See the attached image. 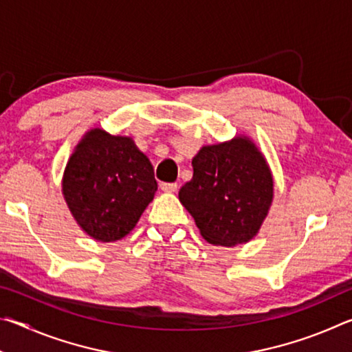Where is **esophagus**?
<instances>
[{"label": "esophagus", "instance_id": "esophagus-1", "mask_svg": "<svg viewBox=\"0 0 352 352\" xmlns=\"http://www.w3.org/2000/svg\"><path fill=\"white\" fill-rule=\"evenodd\" d=\"M177 188V183H162V189L164 192H175Z\"/></svg>", "mask_w": 352, "mask_h": 352}]
</instances>
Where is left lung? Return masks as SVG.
Listing matches in <instances>:
<instances>
[{
    "label": "left lung",
    "mask_w": 352,
    "mask_h": 352,
    "mask_svg": "<svg viewBox=\"0 0 352 352\" xmlns=\"http://www.w3.org/2000/svg\"><path fill=\"white\" fill-rule=\"evenodd\" d=\"M192 180L178 192L205 239L222 247L245 243L258 233L273 199L264 157L239 138L205 146L192 160Z\"/></svg>",
    "instance_id": "1"
}]
</instances>
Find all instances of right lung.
Segmentation results:
<instances>
[{
  "label": "right lung",
  "instance_id": "1",
  "mask_svg": "<svg viewBox=\"0 0 352 352\" xmlns=\"http://www.w3.org/2000/svg\"><path fill=\"white\" fill-rule=\"evenodd\" d=\"M63 195L80 228L100 242L122 239L151 204L153 168L132 138L90 130L71 155Z\"/></svg>",
  "mask_w": 352,
  "mask_h": 352
}]
</instances>
